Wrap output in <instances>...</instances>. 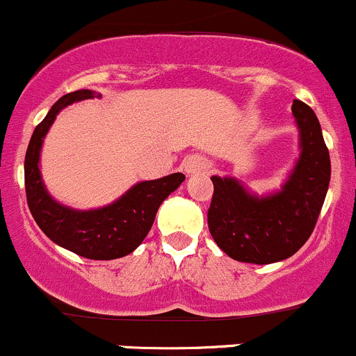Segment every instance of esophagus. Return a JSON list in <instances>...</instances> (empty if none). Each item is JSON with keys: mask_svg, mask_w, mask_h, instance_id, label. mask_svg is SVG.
<instances>
[{"mask_svg": "<svg viewBox=\"0 0 356 356\" xmlns=\"http://www.w3.org/2000/svg\"><path fill=\"white\" fill-rule=\"evenodd\" d=\"M183 168H185L186 173L193 175V173H199V171L207 170V164H205V161L202 159V157L192 156V157H188V159H185Z\"/></svg>", "mask_w": 356, "mask_h": 356, "instance_id": "1", "label": "esophagus"}]
</instances>
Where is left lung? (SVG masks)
<instances>
[{
  "label": "left lung",
  "instance_id": "1",
  "mask_svg": "<svg viewBox=\"0 0 356 356\" xmlns=\"http://www.w3.org/2000/svg\"><path fill=\"white\" fill-rule=\"evenodd\" d=\"M300 159L280 192L257 197L238 179L212 177L214 193L207 211L212 238L226 255L248 264H273L305 245L321 214L331 179V159L321 124L310 106L295 99Z\"/></svg>",
  "mask_w": 356,
  "mask_h": 356
}]
</instances>
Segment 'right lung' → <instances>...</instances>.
<instances>
[{
  "instance_id": "1",
  "label": "right lung",
  "mask_w": 356,
  "mask_h": 356,
  "mask_svg": "<svg viewBox=\"0 0 356 356\" xmlns=\"http://www.w3.org/2000/svg\"><path fill=\"white\" fill-rule=\"evenodd\" d=\"M96 97L92 90H75L63 96L35 127L25 154V193L39 228L49 240L80 257L111 260L131 254L147 236L163 200L185 181L173 173L159 179L140 181L116 202L92 211H75L58 204L47 193L39 170L42 140L58 113L75 101Z\"/></svg>"
}]
</instances>
